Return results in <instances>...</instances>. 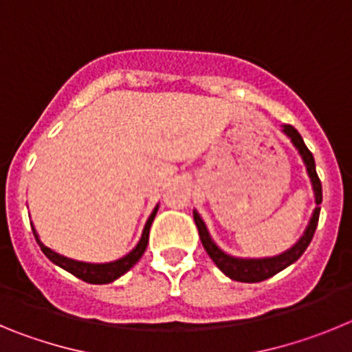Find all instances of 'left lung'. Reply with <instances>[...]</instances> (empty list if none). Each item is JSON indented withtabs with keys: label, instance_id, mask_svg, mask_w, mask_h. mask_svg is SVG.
I'll list each match as a JSON object with an SVG mask.
<instances>
[{
	"label": "left lung",
	"instance_id": "obj_1",
	"mask_svg": "<svg viewBox=\"0 0 352 352\" xmlns=\"http://www.w3.org/2000/svg\"><path fill=\"white\" fill-rule=\"evenodd\" d=\"M284 133H287V138H291L292 144L296 146V149L300 151L301 158H303L305 166H307V173H309L310 179H312V186H314V195H316V204L317 208L314 210L312 219H310L309 227H307V231L305 234L301 236L300 241H298L291 250L284 252L280 256L276 257H266V259H239V257H232L227 256L226 252L220 250L214 241L211 239L210 232H208L206 226H204L203 219L199 217L197 211H194V220L195 226H197L199 231V238L203 241L204 250L208 252V256L213 259V263L217 264L220 268V272L226 273L229 278L238 282H263L270 276L276 275L278 272L285 270L287 266H291L294 261L300 259L303 256V252L307 250V247L310 245L314 238V232H316L317 222H319V204L322 203V186H321V179L317 176L316 173V162H314V155L310 153V149L305 146L303 139L298 133V130L291 125H284Z\"/></svg>",
	"mask_w": 352,
	"mask_h": 352
}]
</instances>
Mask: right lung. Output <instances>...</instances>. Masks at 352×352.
Instances as JSON below:
<instances>
[{
    "instance_id": "add662e5",
    "label": "right lung",
    "mask_w": 352,
    "mask_h": 352,
    "mask_svg": "<svg viewBox=\"0 0 352 352\" xmlns=\"http://www.w3.org/2000/svg\"><path fill=\"white\" fill-rule=\"evenodd\" d=\"M157 210H158V206L155 208L153 213L149 214V219H148V222H146L144 231H142L141 241L138 243V247L133 248L130 254H126L125 257H121V259L114 261V263H105V264L80 263V261H74V259H68V257L60 256V254H56L54 250L47 248L45 245L42 243V241H40L38 234H36V231H35V227L31 226V229H33V234H35L36 243L40 245V248H42L43 254H45V256H47L52 263L58 264L60 268L67 270L68 273L76 275L77 278H80V280H84V282H88V284H109V282H113V280H116V278H120L121 275H125V273L132 268L133 264L138 263V261L142 257V254H144V250H146V245H148L149 227H151V222H153L155 214H157Z\"/></svg>"
}]
</instances>
